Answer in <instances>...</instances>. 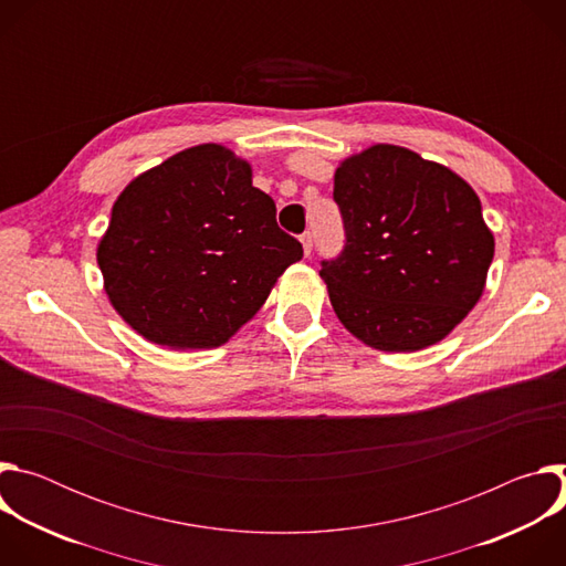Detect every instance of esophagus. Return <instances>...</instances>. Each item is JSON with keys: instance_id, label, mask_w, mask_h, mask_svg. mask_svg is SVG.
Listing matches in <instances>:
<instances>
[{"instance_id": "1", "label": "esophagus", "mask_w": 566, "mask_h": 566, "mask_svg": "<svg viewBox=\"0 0 566 566\" xmlns=\"http://www.w3.org/2000/svg\"><path fill=\"white\" fill-rule=\"evenodd\" d=\"M300 241H302V249H304V255L308 258V255H311V251H313V237H311V232H304V234L300 237Z\"/></svg>"}]
</instances>
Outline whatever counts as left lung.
Instances as JSON below:
<instances>
[{"instance_id": "8db88e82", "label": "left lung", "mask_w": 566, "mask_h": 566, "mask_svg": "<svg viewBox=\"0 0 566 566\" xmlns=\"http://www.w3.org/2000/svg\"><path fill=\"white\" fill-rule=\"evenodd\" d=\"M345 251L322 262L345 329L380 352L443 340L479 302L495 255L476 192L450 168L378 143L334 175Z\"/></svg>"}]
</instances>
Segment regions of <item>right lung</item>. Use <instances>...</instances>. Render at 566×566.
<instances>
[{"instance_id": "obj_1", "label": "right lung", "mask_w": 566, "mask_h": 566, "mask_svg": "<svg viewBox=\"0 0 566 566\" xmlns=\"http://www.w3.org/2000/svg\"><path fill=\"white\" fill-rule=\"evenodd\" d=\"M96 258L112 306L136 334L212 349L262 308L302 247L253 188L249 160L203 143L129 181Z\"/></svg>"}]
</instances>
